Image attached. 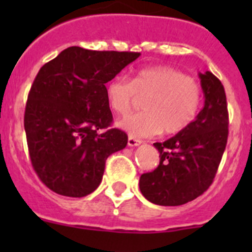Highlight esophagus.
<instances>
[{
  "label": "esophagus",
  "mask_w": 252,
  "mask_h": 252,
  "mask_svg": "<svg viewBox=\"0 0 252 252\" xmlns=\"http://www.w3.org/2000/svg\"><path fill=\"white\" fill-rule=\"evenodd\" d=\"M127 144L128 146H139L140 144H141V140L136 139V137H133V136H128Z\"/></svg>",
  "instance_id": "obj_1"
}]
</instances>
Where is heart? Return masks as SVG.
<instances>
[{"label": "heart", "instance_id": "b5f03b06", "mask_svg": "<svg viewBox=\"0 0 252 252\" xmlns=\"http://www.w3.org/2000/svg\"><path fill=\"white\" fill-rule=\"evenodd\" d=\"M107 102L111 110L125 115L145 97L142 108L120 120L117 126L133 137H148L164 130L178 133L186 130L195 120L201 107L202 90L186 73L170 66L141 68L131 81L116 77L106 87Z\"/></svg>", "mask_w": 252, "mask_h": 252}]
</instances>
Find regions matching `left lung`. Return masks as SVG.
<instances>
[{
	"instance_id": "8db88e82",
	"label": "left lung",
	"mask_w": 252,
	"mask_h": 252,
	"mask_svg": "<svg viewBox=\"0 0 252 252\" xmlns=\"http://www.w3.org/2000/svg\"><path fill=\"white\" fill-rule=\"evenodd\" d=\"M204 106L186 130L155 142L160 162L140 177L142 195L159 206H180L203 194L217 173L228 137L224 88L211 72L199 73Z\"/></svg>"
}]
</instances>
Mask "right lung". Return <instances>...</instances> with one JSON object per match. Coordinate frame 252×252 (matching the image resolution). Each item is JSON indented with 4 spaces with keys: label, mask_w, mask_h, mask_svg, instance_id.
<instances>
[{
    "label": "right lung",
    "mask_w": 252,
    "mask_h": 252,
    "mask_svg": "<svg viewBox=\"0 0 252 252\" xmlns=\"http://www.w3.org/2000/svg\"><path fill=\"white\" fill-rule=\"evenodd\" d=\"M139 57L70 46L40 68L24 126L32 168L53 192L91 194L101 183L107 158L127 145V135L111 128L106 83Z\"/></svg>",
    "instance_id": "obj_1"
}]
</instances>
